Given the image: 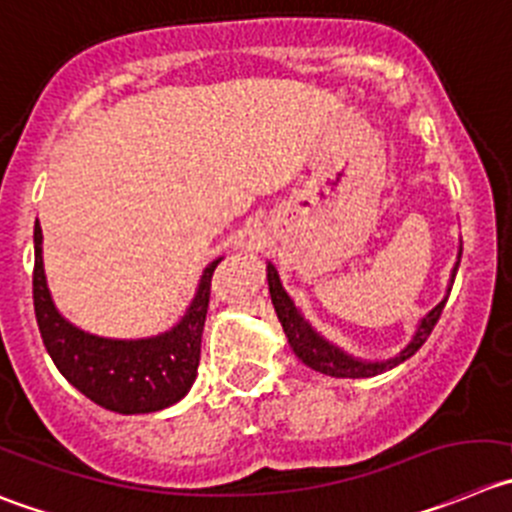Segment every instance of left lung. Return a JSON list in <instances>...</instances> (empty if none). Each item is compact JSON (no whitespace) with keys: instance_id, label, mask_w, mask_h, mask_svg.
Instances as JSON below:
<instances>
[{"instance_id":"left-lung-1","label":"left lung","mask_w":512,"mask_h":512,"mask_svg":"<svg viewBox=\"0 0 512 512\" xmlns=\"http://www.w3.org/2000/svg\"><path fill=\"white\" fill-rule=\"evenodd\" d=\"M457 267H460V262H457L455 270H452V283H455ZM267 285H270V298L272 305H275V313H278L280 323H283V331L285 336H288V343L293 346L295 356L313 371H321V374L326 376H336V379H366V376H376L381 374V371L394 369L401 361H407L409 356H414V353L424 346V341L429 338L432 328L437 326L439 315H442L444 310V303L450 298V293H447V298H444L437 308H432L424 315L414 338L399 356L389 358V361H374V364H369V361H358V358L343 353L341 348L331 346L326 338L318 336V333L303 321V315L298 313V308H295V303L290 300V295L285 293L283 285H280V275L278 270H275V265H267Z\"/></svg>"}]
</instances>
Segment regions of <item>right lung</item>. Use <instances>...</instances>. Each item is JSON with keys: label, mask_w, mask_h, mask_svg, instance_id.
Segmentation results:
<instances>
[{"label": "right lung", "mask_w": 512, "mask_h": 512, "mask_svg": "<svg viewBox=\"0 0 512 512\" xmlns=\"http://www.w3.org/2000/svg\"><path fill=\"white\" fill-rule=\"evenodd\" d=\"M204 270L197 298L171 331L141 341H111L70 326L55 310L42 267V229L35 227L32 300L42 343L60 374L90 401L118 414H148L171 407L197 379L212 275Z\"/></svg>", "instance_id": "right-lung-1"}]
</instances>
